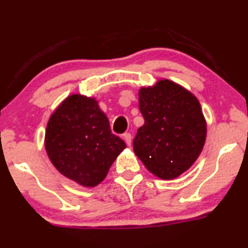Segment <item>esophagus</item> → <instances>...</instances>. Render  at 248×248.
<instances>
[{
	"mask_svg": "<svg viewBox=\"0 0 248 248\" xmlns=\"http://www.w3.org/2000/svg\"><path fill=\"white\" fill-rule=\"evenodd\" d=\"M124 142L127 143L128 147H130V145H132V135H130L129 133L124 134Z\"/></svg>",
	"mask_w": 248,
	"mask_h": 248,
	"instance_id": "obj_1",
	"label": "esophagus"
}]
</instances>
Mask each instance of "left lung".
<instances>
[{
    "label": "left lung",
    "instance_id": "obj_1",
    "mask_svg": "<svg viewBox=\"0 0 248 248\" xmlns=\"http://www.w3.org/2000/svg\"><path fill=\"white\" fill-rule=\"evenodd\" d=\"M144 124L134 139L135 155L149 171L172 180L196 162L207 137L205 121L198 98L170 79H159L139 91Z\"/></svg>",
    "mask_w": 248,
    "mask_h": 248
}]
</instances>
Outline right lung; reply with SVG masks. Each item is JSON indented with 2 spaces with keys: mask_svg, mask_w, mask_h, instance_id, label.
I'll list each match as a JSON object with an SVG mask.
<instances>
[{
  "mask_svg": "<svg viewBox=\"0 0 248 248\" xmlns=\"http://www.w3.org/2000/svg\"><path fill=\"white\" fill-rule=\"evenodd\" d=\"M45 149L62 175L83 187H94L106 178L126 143L112 134L95 98L75 93L49 116Z\"/></svg>",
  "mask_w": 248,
  "mask_h": 248,
  "instance_id": "1",
  "label": "right lung"
}]
</instances>
